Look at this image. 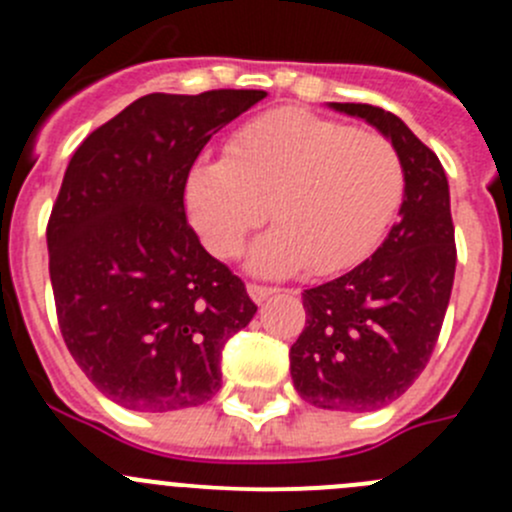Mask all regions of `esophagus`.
Here are the masks:
<instances>
[{
    "label": "esophagus",
    "instance_id": "obj_1",
    "mask_svg": "<svg viewBox=\"0 0 512 512\" xmlns=\"http://www.w3.org/2000/svg\"><path fill=\"white\" fill-rule=\"evenodd\" d=\"M247 294H250L252 302H265L270 294H275V287H267V285H247Z\"/></svg>",
    "mask_w": 512,
    "mask_h": 512
}]
</instances>
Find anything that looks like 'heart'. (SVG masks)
<instances>
[{
	"label": "heart",
	"mask_w": 512,
	"mask_h": 512,
	"mask_svg": "<svg viewBox=\"0 0 512 512\" xmlns=\"http://www.w3.org/2000/svg\"><path fill=\"white\" fill-rule=\"evenodd\" d=\"M404 163L386 136L304 111L255 118L185 180V210L213 255L232 257L265 220L247 265L332 275L364 260L404 198Z\"/></svg>",
	"instance_id": "1"
}]
</instances>
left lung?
<instances>
[{
	"label": "left lung",
	"instance_id": "left-lung-1",
	"mask_svg": "<svg viewBox=\"0 0 512 512\" xmlns=\"http://www.w3.org/2000/svg\"><path fill=\"white\" fill-rule=\"evenodd\" d=\"M389 138L404 163L399 223L374 255L324 285L304 289L302 334L289 349L297 394L317 409L376 411L406 394L438 342L453 275L446 170L394 113L369 103H329Z\"/></svg>",
	"mask_w": 512,
	"mask_h": 512
}]
</instances>
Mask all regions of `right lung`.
<instances>
[{"instance_id":"1","label":"right lung","mask_w":512,"mask_h":512,"mask_svg":"<svg viewBox=\"0 0 512 512\" xmlns=\"http://www.w3.org/2000/svg\"><path fill=\"white\" fill-rule=\"evenodd\" d=\"M265 96H141L69 160L46 227L56 317L81 371L123 409L205 404L223 384L225 342L255 317L183 198L205 143Z\"/></svg>"}]
</instances>
